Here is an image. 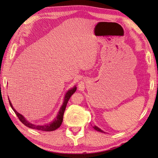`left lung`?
Masks as SVG:
<instances>
[{"mask_svg": "<svg viewBox=\"0 0 158 158\" xmlns=\"http://www.w3.org/2000/svg\"><path fill=\"white\" fill-rule=\"evenodd\" d=\"M93 127L94 128V130H97V131H98V132H104V131H102L101 129H100L98 127H97L96 126H93Z\"/></svg>", "mask_w": 158, "mask_h": 158, "instance_id": "1", "label": "left lung"}]
</instances>
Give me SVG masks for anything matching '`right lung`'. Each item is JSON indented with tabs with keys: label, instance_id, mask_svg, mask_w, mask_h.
I'll use <instances>...</instances> for the list:
<instances>
[{
	"label": "right lung",
	"instance_id": "obj_1",
	"mask_svg": "<svg viewBox=\"0 0 158 158\" xmlns=\"http://www.w3.org/2000/svg\"><path fill=\"white\" fill-rule=\"evenodd\" d=\"M76 89H77V87L75 85L73 88L68 90V92L66 93V94L64 96V102L62 103V105L61 107H60L58 115H57V116L55 117V119L50 123H47V124H43V125H36V124H33V123H31V122H29L28 121H27V119H26L25 117L22 115V114H20L18 111H16V110L13 107L11 101H10L9 99V102L10 104V106H11L12 109L13 110V111L15 112L16 115L18 116L19 119L20 120V122H21L23 125H25L26 126H27L30 127V128H32V129H36V130H39L42 131H48V132H50V131H53L56 129H58V127L61 126L63 121L64 113V110L66 109L67 103H68V101L70 99V96H71L75 92Z\"/></svg>",
	"mask_w": 158,
	"mask_h": 158
}]
</instances>
